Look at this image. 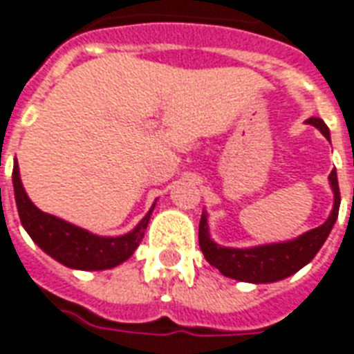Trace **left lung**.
Wrapping results in <instances>:
<instances>
[{
    "instance_id": "8db88e82",
    "label": "left lung",
    "mask_w": 354,
    "mask_h": 354,
    "mask_svg": "<svg viewBox=\"0 0 354 354\" xmlns=\"http://www.w3.org/2000/svg\"><path fill=\"white\" fill-rule=\"evenodd\" d=\"M308 124L315 125L324 137L330 140V131L321 118H310ZM330 187L334 191V208L330 216L321 227L304 232L302 236L281 243H268V245H257L248 250H236V248H221L217 245L208 234V223L203 214L201 225H198V245L204 253V259L216 266L223 276L248 281V283H272L285 277L297 274L302 266L310 263L315 257L317 251L323 248L324 240L330 234L332 227L336 223L337 212H339V187H337L336 169L332 170Z\"/></svg>"
}]
</instances>
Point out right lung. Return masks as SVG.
Wrapping results in <instances>:
<instances>
[{
  "label": "right lung",
  "mask_w": 354,
  "mask_h": 354,
  "mask_svg": "<svg viewBox=\"0 0 354 354\" xmlns=\"http://www.w3.org/2000/svg\"><path fill=\"white\" fill-rule=\"evenodd\" d=\"M12 185H15L18 216L31 240L44 253L56 259L57 263L77 270H106L127 261L142 240L144 230L148 227L153 210L151 208L142 221L124 236H97L80 227L67 223L59 217L39 210L24 191L18 165H15L12 169Z\"/></svg>",
  "instance_id": "add662e5"
}]
</instances>
